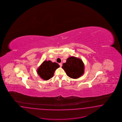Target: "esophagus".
<instances>
[{"mask_svg": "<svg viewBox=\"0 0 122 122\" xmlns=\"http://www.w3.org/2000/svg\"><path fill=\"white\" fill-rule=\"evenodd\" d=\"M59 65L60 67H62V63H59Z\"/></svg>", "mask_w": 122, "mask_h": 122, "instance_id": "34e87169", "label": "esophagus"}]
</instances>
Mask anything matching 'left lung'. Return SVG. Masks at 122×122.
Segmentation results:
<instances>
[{
  "mask_svg": "<svg viewBox=\"0 0 122 122\" xmlns=\"http://www.w3.org/2000/svg\"><path fill=\"white\" fill-rule=\"evenodd\" d=\"M62 68L69 77L77 79L84 73V63L81 59L71 56L66 59V62L63 63Z\"/></svg>",
  "mask_w": 122,
  "mask_h": 122,
  "instance_id": "8db88e82",
  "label": "left lung"
}]
</instances>
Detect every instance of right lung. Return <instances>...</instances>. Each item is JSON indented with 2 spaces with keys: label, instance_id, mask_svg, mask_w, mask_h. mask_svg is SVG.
I'll use <instances>...</instances> for the list:
<instances>
[{
  "label": "right lung",
  "instance_id": "1",
  "mask_svg": "<svg viewBox=\"0 0 122 122\" xmlns=\"http://www.w3.org/2000/svg\"><path fill=\"white\" fill-rule=\"evenodd\" d=\"M59 66L57 63L44 61L37 69V72L41 79L47 81L53 76L55 71Z\"/></svg>",
  "mask_w": 122,
  "mask_h": 122
}]
</instances>
